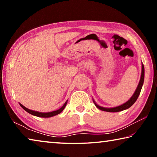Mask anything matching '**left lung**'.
I'll return each instance as SVG.
<instances>
[{
  "label": "left lung",
  "instance_id": "1",
  "mask_svg": "<svg viewBox=\"0 0 157 157\" xmlns=\"http://www.w3.org/2000/svg\"><path fill=\"white\" fill-rule=\"evenodd\" d=\"M144 77H145V68H144V66H143V63H142V70H141V76H140V79L139 81V83L138 84V86L135 91L134 94H133L132 96L130 98V99L129 100H127L126 102H124V104L117 106V107H112V108H107V107H101V106L98 105L96 104V102H95V100L93 99V101H94L95 105L96 106V107H98L99 109L102 110V111H107V112H118V111H121L123 110L127 109H129L130 107L134 104V102H136L138 97L140 93V91H141L143 82H144Z\"/></svg>",
  "mask_w": 157,
  "mask_h": 157
}]
</instances>
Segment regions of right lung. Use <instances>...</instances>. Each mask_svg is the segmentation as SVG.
<instances>
[{"mask_svg":"<svg viewBox=\"0 0 157 157\" xmlns=\"http://www.w3.org/2000/svg\"><path fill=\"white\" fill-rule=\"evenodd\" d=\"M67 102H68V100H66V102L63 104V105L60 109H57L56 111H50V112H39V111H36L29 109L26 108L23 105H21V103H19V105L23 109L27 111L28 113L32 114V115L35 116L37 117H41V118H50V117H52L54 116L58 115V114L62 112V111L64 109V108L66 107V104H67Z\"/></svg>","mask_w":157,"mask_h":157,"instance_id":"add662e5","label":"right lung"}]
</instances>
